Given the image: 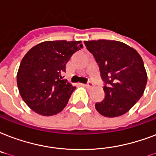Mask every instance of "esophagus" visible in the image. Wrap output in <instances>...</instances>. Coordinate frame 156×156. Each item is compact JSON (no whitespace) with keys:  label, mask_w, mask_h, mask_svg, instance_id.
<instances>
[{"label":"esophagus","mask_w":156,"mask_h":156,"mask_svg":"<svg viewBox=\"0 0 156 156\" xmlns=\"http://www.w3.org/2000/svg\"><path fill=\"white\" fill-rule=\"evenodd\" d=\"M84 85L85 87H87V88H92V87L94 86V84H93V82L89 81V82H88V83H87V84H84Z\"/></svg>","instance_id":"obj_1"}]
</instances>
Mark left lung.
Returning <instances> with one entry per match:
<instances>
[{"label":"left lung","mask_w":156,"mask_h":156,"mask_svg":"<svg viewBox=\"0 0 156 156\" xmlns=\"http://www.w3.org/2000/svg\"><path fill=\"white\" fill-rule=\"evenodd\" d=\"M94 57L102 80L105 98L95 107L106 117L125 114L141 98L147 82L142 58L134 49L116 41L84 42Z\"/></svg>","instance_id":"left-lung-1"}]
</instances>
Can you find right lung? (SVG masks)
Wrapping results in <instances>:
<instances>
[{
	"mask_svg": "<svg viewBox=\"0 0 156 156\" xmlns=\"http://www.w3.org/2000/svg\"><path fill=\"white\" fill-rule=\"evenodd\" d=\"M81 41H44L30 49L21 61L17 84L22 98L32 111L42 115L62 112L76 87L62 75Z\"/></svg>",
	"mask_w": 156,
	"mask_h": 156,
	"instance_id": "right-lung-1",
	"label": "right lung"
}]
</instances>
